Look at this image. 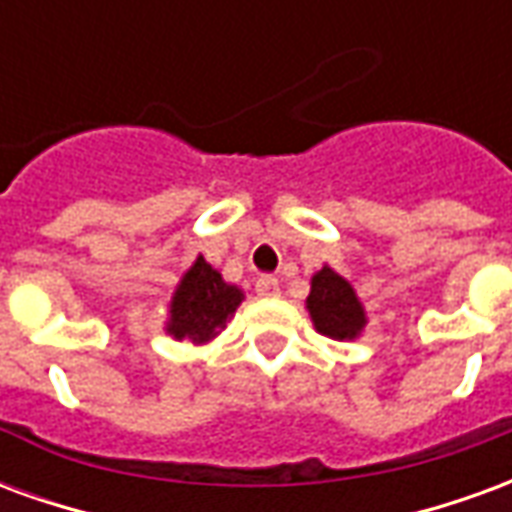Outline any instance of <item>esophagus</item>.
I'll use <instances>...</instances> for the list:
<instances>
[{"label": "esophagus", "mask_w": 512, "mask_h": 512, "mask_svg": "<svg viewBox=\"0 0 512 512\" xmlns=\"http://www.w3.org/2000/svg\"><path fill=\"white\" fill-rule=\"evenodd\" d=\"M257 296H263V299H274L279 296V279L277 277H260L255 282Z\"/></svg>", "instance_id": "34e87169"}]
</instances>
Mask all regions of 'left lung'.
<instances>
[{"mask_svg":"<svg viewBox=\"0 0 512 512\" xmlns=\"http://www.w3.org/2000/svg\"><path fill=\"white\" fill-rule=\"evenodd\" d=\"M307 312L312 326L332 340H356L362 337L367 326L365 304L356 296L354 285L340 277L332 266H323L310 279V296H307Z\"/></svg>","mask_w":512,"mask_h":512,"instance_id":"obj_1","label":"left lung"}]
</instances>
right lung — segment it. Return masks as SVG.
Segmentation results:
<instances>
[{
    "label": "right lung",
    "mask_w": 512,
    "mask_h": 512,
    "mask_svg": "<svg viewBox=\"0 0 512 512\" xmlns=\"http://www.w3.org/2000/svg\"><path fill=\"white\" fill-rule=\"evenodd\" d=\"M241 301H244V290L227 282L200 255L175 285L164 332L178 343L183 340L194 345L211 343L216 334L224 332V326L233 318Z\"/></svg>",
    "instance_id": "add662e5"
}]
</instances>
